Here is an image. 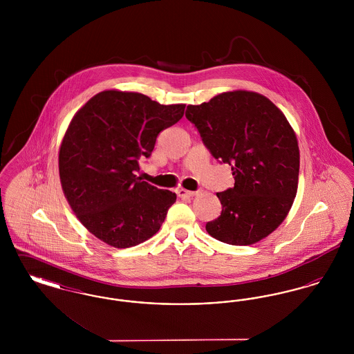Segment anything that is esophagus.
I'll return each mask as SVG.
<instances>
[{"label": "esophagus", "mask_w": 354, "mask_h": 354, "mask_svg": "<svg viewBox=\"0 0 354 354\" xmlns=\"http://www.w3.org/2000/svg\"><path fill=\"white\" fill-rule=\"evenodd\" d=\"M178 195H179L180 198H192V196L196 195V192H195V191H187V189H179V191H178Z\"/></svg>", "instance_id": "1"}]
</instances>
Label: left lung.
<instances>
[{"label": "left lung", "instance_id": "1", "mask_svg": "<svg viewBox=\"0 0 354 354\" xmlns=\"http://www.w3.org/2000/svg\"><path fill=\"white\" fill-rule=\"evenodd\" d=\"M185 118L219 163H228L235 185L218 192L221 214L205 230L219 241L250 245L286 219L297 192L300 152L286 115L252 91H228L198 106Z\"/></svg>", "mask_w": 354, "mask_h": 354}]
</instances>
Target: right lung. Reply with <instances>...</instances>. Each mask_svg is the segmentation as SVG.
<instances>
[{"instance_id": "right-lung-1", "label": "right lung", "mask_w": 354, "mask_h": 354, "mask_svg": "<svg viewBox=\"0 0 354 354\" xmlns=\"http://www.w3.org/2000/svg\"><path fill=\"white\" fill-rule=\"evenodd\" d=\"M185 104H160L139 93L102 91L74 115L59 150L65 196L84 227L115 248L155 235L176 194L140 180L139 162L156 136L179 122Z\"/></svg>"}]
</instances>
